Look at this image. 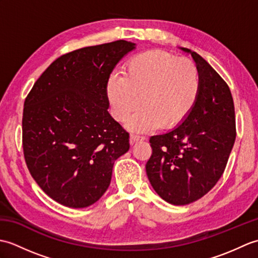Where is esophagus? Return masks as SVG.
Wrapping results in <instances>:
<instances>
[{
  "instance_id": "34e87169",
  "label": "esophagus",
  "mask_w": 258,
  "mask_h": 258,
  "mask_svg": "<svg viewBox=\"0 0 258 258\" xmlns=\"http://www.w3.org/2000/svg\"><path fill=\"white\" fill-rule=\"evenodd\" d=\"M144 140H145L144 136H140V135H135V134H132V135H131V138H130L131 144H134V143H136V142H141V141H144Z\"/></svg>"
}]
</instances>
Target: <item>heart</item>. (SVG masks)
<instances>
[{"label":"heart","mask_w":258,"mask_h":258,"mask_svg":"<svg viewBox=\"0 0 258 258\" xmlns=\"http://www.w3.org/2000/svg\"><path fill=\"white\" fill-rule=\"evenodd\" d=\"M201 76L189 58H177L162 51H150L132 57L122 76L106 82V96L114 118L124 122L140 105V112L127 120L133 132H149L163 124L174 128L188 117L199 100Z\"/></svg>","instance_id":"1"}]
</instances>
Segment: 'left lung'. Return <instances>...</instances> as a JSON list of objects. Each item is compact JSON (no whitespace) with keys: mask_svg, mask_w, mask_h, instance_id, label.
Wrapping results in <instances>:
<instances>
[{"mask_svg":"<svg viewBox=\"0 0 258 258\" xmlns=\"http://www.w3.org/2000/svg\"><path fill=\"white\" fill-rule=\"evenodd\" d=\"M201 76L196 105L174 130L150 139L146 174L156 193L173 205H187L210 191L224 173L235 138V108L226 82L196 52Z\"/></svg>","mask_w":258,"mask_h":258,"instance_id":"8db88e82","label":"left lung"}]
</instances>
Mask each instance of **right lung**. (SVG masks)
<instances>
[{
	"mask_svg": "<svg viewBox=\"0 0 258 258\" xmlns=\"http://www.w3.org/2000/svg\"><path fill=\"white\" fill-rule=\"evenodd\" d=\"M135 43L87 46L59 56L24 102L22 133L27 168L52 200L87 207L108 188L114 162L130 135L108 113L106 82Z\"/></svg>",
	"mask_w": 258,
	"mask_h": 258,
	"instance_id": "obj_1",
	"label": "right lung"
}]
</instances>
